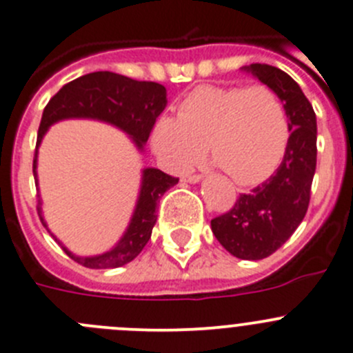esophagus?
<instances>
[{"label":"esophagus","instance_id":"34e87169","mask_svg":"<svg viewBox=\"0 0 353 353\" xmlns=\"http://www.w3.org/2000/svg\"><path fill=\"white\" fill-rule=\"evenodd\" d=\"M200 181H202V176H199V174H196V176L184 177V183H190V184H196V183H200Z\"/></svg>","mask_w":353,"mask_h":353}]
</instances>
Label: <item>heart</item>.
<instances>
[{
	"label": "heart",
	"mask_w": 353,
	"mask_h": 353,
	"mask_svg": "<svg viewBox=\"0 0 353 353\" xmlns=\"http://www.w3.org/2000/svg\"><path fill=\"white\" fill-rule=\"evenodd\" d=\"M289 118L284 102L268 87H203L192 90L151 130V148L172 172H183L209 146L235 183L265 181L284 158Z\"/></svg>",
	"instance_id": "obj_1"
}]
</instances>
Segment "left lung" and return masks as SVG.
<instances>
[{
  "mask_svg": "<svg viewBox=\"0 0 353 353\" xmlns=\"http://www.w3.org/2000/svg\"><path fill=\"white\" fill-rule=\"evenodd\" d=\"M242 71L282 99L289 118V144L276 172L251 193L240 195L230 212L214 217L210 228L230 254L258 261L284 245L308 209L317 165V118L301 87L282 69L251 64Z\"/></svg>",
  "mask_w": 353,
  "mask_h": 353,
  "instance_id": "left-lung-1",
  "label": "left lung"
}]
</instances>
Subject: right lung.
<instances>
[{
	"mask_svg": "<svg viewBox=\"0 0 353 353\" xmlns=\"http://www.w3.org/2000/svg\"><path fill=\"white\" fill-rule=\"evenodd\" d=\"M167 106V90L154 81H137L111 71H97L69 81L48 101L43 110L41 123L36 141L32 174L38 186V150L43 137L52 125L62 120H95L117 127L127 134L139 153L150 137L154 121ZM179 183L177 177L161 172L154 167H146L141 172V186L136 207L123 235L106 252L95 256H78L71 252L48 228L43 216V200L38 195V214L43 226L48 230L65 254L80 265L94 270H110L123 266L136 259L150 240L157 223V205L163 193Z\"/></svg>",
	"mask_w": 353,
	"mask_h": 353,
	"instance_id": "obj_1",
	"label": "right lung"
}]
</instances>
